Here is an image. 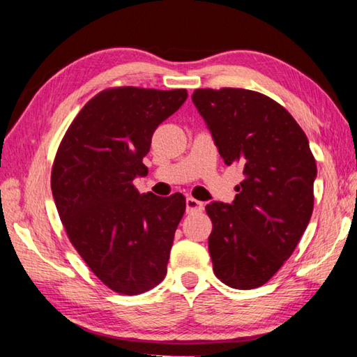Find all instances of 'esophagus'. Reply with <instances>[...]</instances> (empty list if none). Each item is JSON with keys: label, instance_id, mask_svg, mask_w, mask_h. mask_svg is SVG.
Returning <instances> with one entry per match:
<instances>
[{"label": "esophagus", "instance_id": "esophagus-1", "mask_svg": "<svg viewBox=\"0 0 357 357\" xmlns=\"http://www.w3.org/2000/svg\"><path fill=\"white\" fill-rule=\"evenodd\" d=\"M185 209H187V213H189V214L190 213H198V211L203 209V203L195 200V198H192V197H187L185 198Z\"/></svg>", "mask_w": 357, "mask_h": 357}]
</instances>
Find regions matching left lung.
I'll return each instance as SVG.
<instances>
[{"mask_svg":"<svg viewBox=\"0 0 357 357\" xmlns=\"http://www.w3.org/2000/svg\"><path fill=\"white\" fill-rule=\"evenodd\" d=\"M192 100L223 162L245 176L231 204L206 206L214 274L231 288H258L291 257L309 225L315 157L301 126L268 96L204 88Z\"/></svg>","mask_w":357,"mask_h":357,"instance_id":"obj_1","label":"left lung"}]
</instances>
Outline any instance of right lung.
<instances>
[{"mask_svg":"<svg viewBox=\"0 0 357 357\" xmlns=\"http://www.w3.org/2000/svg\"><path fill=\"white\" fill-rule=\"evenodd\" d=\"M187 99L185 89L108 88L86 102L66 130L52 168V193L68 238L114 293L140 294L167 275L183 193L135 189L146 176L157 126Z\"/></svg>","mask_w":357,"mask_h":357,"instance_id":"1","label":"right lung"}]
</instances>
